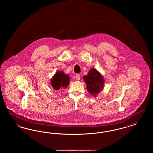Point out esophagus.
<instances>
[{
	"mask_svg": "<svg viewBox=\"0 0 153 153\" xmlns=\"http://www.w3.org/2000/svg\"><path fill=\"white\" fill-rule=\"evenodd\" d=\"M76 80H80V75L79 74H77L76 75Z\"/></svg>",
	"mask_w": 153,
	"mask_h": 153,
	"instance_id": "esophagus-1",
	"label": "esophagus"
}]
</instances>
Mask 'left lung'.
Wrapping results in <instances>:
<instances>
[{
    "mask_svg": "<svg viewBox=\"0 0 153 153\" xmlns=\"http://www.w3.org/2000/svg\"><path fill=\"white\" fill-rule=\"evenodd\" d=\"M83 80L87 85L88 91L95 97H96V95L100 92L104 87V80L102 76L94 68H92L87 75L83 77Z\"/></svg>",
    "mask_w": 153,
    "mask_h": 153,
    "instance_id": "8db88e82",
    "label": "left lung"
}]
</instances>
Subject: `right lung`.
Here are the masks:
<instances>
[{"label":"right lung","mask_w":153,"mask_h":153,"mask_svg":"<svg viewBox=\"0 0 153 153\" xmlns=\"http://www.w3.org/2000/svg\"><path fill=\"white\" fill-rule=\"evenodd\" d=\"M69 76L63 71H57L51 80L52 88L58 91L62 88H66L69 84Z\"/></svg>","instance_id":"obj_1"}]
</instances>
